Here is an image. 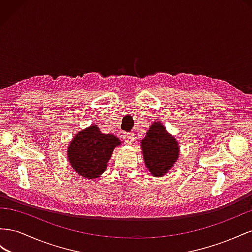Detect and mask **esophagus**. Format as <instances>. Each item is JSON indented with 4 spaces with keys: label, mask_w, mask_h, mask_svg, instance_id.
<instances>
[{
    "label": "esophagus",
    "mask_w": 252,
    "mask_h": 252,
    "mask_svg": "<svg viewBox=\"0 0 252 252\" xmlns=\"http://www.w3.org/2000/svg\"><path fill=\"white\" fill-rule=\"evenodd\" d=\"M124 139L126 141V143H132L134 142V133H125L124 134Z\"/></svg>",
    "instance_id": "34e87169"
}]
</instances>
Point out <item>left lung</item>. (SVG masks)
<instances>
[{
  "mask_svg": "<svg viewBox=\"0 0 252 252\" xmlns=\"http://www.w3.org/2000/svg\"><path fill=\"white\" fill-rule=\"evenodd\" d=\"M145 163L151 174H166L178 158V145L160 122H154L141 140Z\"/></svg>",
  "mask_w": 252,
  "mask_h": 252,
  "instance_id": "8db88e82",
  "label": "left lung"
}]
</instances>
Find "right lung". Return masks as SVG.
Segmentation results:
<instances>
[{"label": "right lung", "mask_w": 252, "mask_h": 252, "mask_svg": "<svg viewBox=\"0 0 252 252\" xmlns=\"http://www.w3.org/2000/svg\"><path fill=\"white\" fill-rule=\"evenodd\" d=\"M119 145L117 137L103 134L98 126H91L79 132L69 143L68 160L79 175L97 178L106 170L114 148Z\"/></svg>", "instance_id": "add662e5"}]
</instances>
